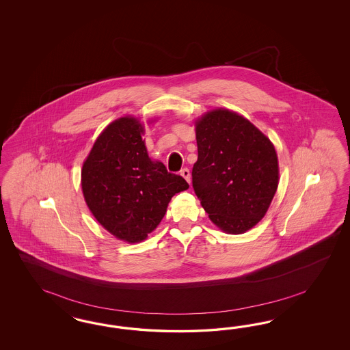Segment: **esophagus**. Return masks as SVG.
Listing matches in <instances>:
<instances>
[{"label":"esophagus","mask_w":350,"mask_h":350,"mask_svg":"<svg viewBox=\"0 0 350 350\" xmlns=\"http://www.w3.org/2000/svg\"><path fill=\"white\" fill-rule=\"evenodd\" d=\"M180 176L187 180L189 183H191V173L190 170H187V168H183V170H180Z\"/></svg>","instance_id":"34e87169"}]
</instances>
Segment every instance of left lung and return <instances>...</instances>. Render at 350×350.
Returning <instances> with one entry per match:
<instances>
[{
    "mask_svg": "<svg viewBox=\"0 0 350 350\" xmlns=\"http://www.w3.org/2000/svg\"><path fill=\"white\" fill-rule=\"evenodd\" d=\"M198 161L192 187L204 211L222 231L240 234L268 211L278 186V160L269 138L227 109L196 120Z\"/></svg>",
    "mask_w": 350,
    "mask_h": 350,
    "instance_id": "1",
    "label": "left lung"
}]
</instances>
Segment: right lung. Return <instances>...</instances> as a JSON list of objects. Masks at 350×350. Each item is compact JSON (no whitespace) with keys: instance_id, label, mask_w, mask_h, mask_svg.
I'll list each match as a JSON object with an SVG mask.
<instances>
[{"instance_id":"obj_1","label":"right lung","mask_w":350,"mask_h":350,"mask_svg":"<svg viewBox=\"0 0 350 350\" xmlns=\"http://www.w3.org/2000/svg\"><path fill=\"white\" fill-rule=\"evenodd\" d=\"M144 127L136 118H119L101 132L82 168L88 209L119 240L138 243L152 232L170 199L189 183L148 158Z\"/></svg>"}]
</instances>
